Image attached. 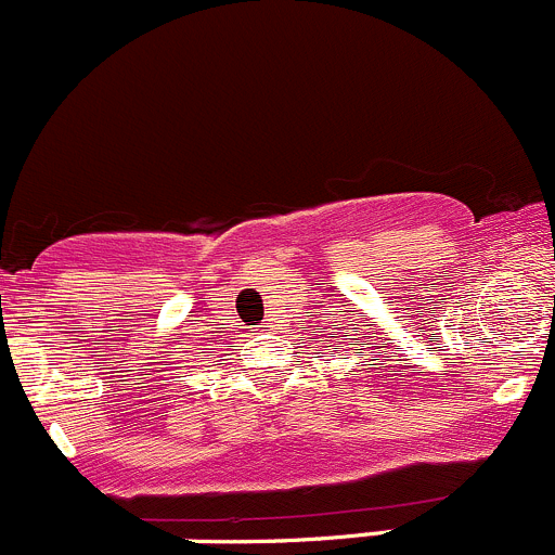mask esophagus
<instances>
[{"mask_svg":"<svg viewBox=\"0 0 555 555\" xmlns=\"http://www.w3.org/2000/svg\"><path fill=\"white\" fill-rule=\"evenodd\" d=\"M260 331H271V325H268V323H262V325H260Z\"/></svg>","mask_w":555,"mask_h":555,"instance_id":"esophagus-1","label":"esophagus"}]
</instances>
